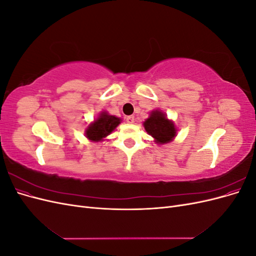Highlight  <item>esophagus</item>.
<instances>
[{
    "label": "esophagus",
    "instance_id": "obj_1",
    "mask_svg": "<svg viewBox=\"0 0 256 256\" xmlns=\"http://www.w3.org/2000/svg\"><path fill=\"white\" fill-rule=\"evenodd\" d=\"M126 122H129V124H132V122H134V115H129V116H127V118H126Z\"/></svg>",
    "mask_w": 256,
    "mask_h": 256
}]
</instances>
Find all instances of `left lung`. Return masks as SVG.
Returning <instances> with one entry per match:
<instances>
[{
  "mask_svg": "<svg viewBox=\"0 0 256 256\" xmlns=\"http://www.w3.org/2000/svg\"><path fill=\"white\" fill-rule=\"evenodd\" d=\"M144 128L159 144H164L173 140L176 129L173 122L166 118L160 111H152L150 118L144 122Z\"/></svg>",
  "mask_w": 256,
  "mask_h": 256,
  "instance_id": "1",
  "label": "left lung"
}]
</instances>
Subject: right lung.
I'll list each match as a JSON object with an SVG mask.
<instances>
[{
	"mask_svg": "<svg viewBox=\"0 0 256 256\" xmlns=\"http://www.w3.org/2000/svg\"><path fill=\"white\" fill-rule=\"evenodd\" d=\"M118 124H120V120L118 118L102 112L86 129V136L90 141L98 142L106 136H109L118 126Z\"/></svg>",
	"mask_w": 256,
	"mask_h": 256,
	"instance_id": "add662e5",
	"label": "right lung"
}]
</instances>
